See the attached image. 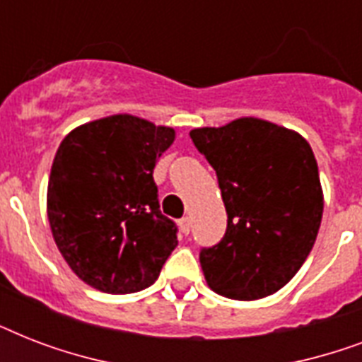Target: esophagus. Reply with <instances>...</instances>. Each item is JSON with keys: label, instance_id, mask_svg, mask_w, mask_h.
Here are the masks:
<instances>
[{"label": "esophagus", "instance_id": "34e87169", "mask_svg": "<svg viewBox=\"0 0 362 362\" xmlns=\"http://www.w3.org/2000/svg\"><path fill=\"white\" fill-rule=\"evenodd\" d=\"M178 223H180V231L184 233V235H187V233H189V229H192V220H189V218H182Z\"/></svg>", "mask_w": 362, "mask_h": 362}]
</instances>
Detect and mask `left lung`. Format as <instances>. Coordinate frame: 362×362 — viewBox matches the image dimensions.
Segmentation results:
<instances>
[{
  "label": "left lung",
  "mask_w": 362,
  "mask_h": 362,
  "mask_svg": "<svg viewBox=\"0 0 362 362\" xmlns=\"http://www.w3.org/2000/svg\"><path fill=\"white\" fill-rule=\"evenodd\" d=\"M189 136L214 167L227 210L226 237L199 255L204 280L221 297H269L297 274L320 231L314 152L297 131L252 116Z\"/></svg>",
  "instance_id": "1"
}]
</instances>
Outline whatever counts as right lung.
<instances>
[{"instance_id": "obj_1", "label": "right lung", "mask_w": 362, "mask_h": 362, "mask_svg": "<svg viewBox=\"0 0 362 362\" xmlns=\"http://www.w3.org/2000/svg\"><path fill=\"white\" fill-rule=\"evenodd\" d=\"M175 136L167 125L115 115L78 125L59 144L48 178V223L65 263L93 289H146L178 246L153 182L156 161Z\"/></svg>"}]
</instances>
